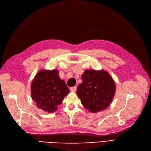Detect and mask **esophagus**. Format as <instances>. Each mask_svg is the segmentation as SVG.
Listing matches in <instances>:
<instances>
[{
  "label": "esophagus",
  "mask_w": 151,
  "mask_h": 151,
  "mask_svg": "<svg viewBox=\"0 0 151 151\" xmlns=\"http://www.w3.org/2000/svg\"><path fill=\"white\" fill-rule=\"evenodd\" d=\"M70 91H72V92H75V91H76V90H77V87L76 86L72 87V88H70Z\"/></svg>",
  "instance_id": "esophagus-1"
}]
</instances>
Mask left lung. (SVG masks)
<instances>
[{
	"label": "left lung",
	"mask_w": 151,
	"mask_h": 151,
	"mask_svg": "<svg viewBox=\"0 0 151 151\" xmlns=\"http://www.w3.org/2000/svg\"><path fill=\"white\" fill-rule=\"evenodd\" d=\"M83 82L77 86V95L89 112L97 113L106 109L114 98L115 84L109 73L104 70H86Z\"/></svg>",
	"instance_id": "1"
}]
</instances>
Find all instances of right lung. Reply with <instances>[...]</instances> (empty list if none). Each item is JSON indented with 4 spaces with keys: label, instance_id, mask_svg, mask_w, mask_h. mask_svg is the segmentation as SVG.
Returning <instances> with one entry per match:
<instances>
[{
    "label": "right lung",
    "instance_id": "obj_1",
    "mask_svg": "<svg viewBox=\"0 0 151 151\" xmlns=\"http://www.w3.org/2000/svg\"><path fill=\"white\" fill-rule=\"evenodd\" d=\"M57 70H41L31 86V97L40 109L53 113L70 93L65 82L61 80Z\"/></svg>",
    "mask_w": 151,
    "mask_h": 151
}]
</instances>
